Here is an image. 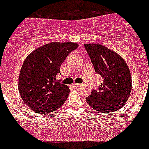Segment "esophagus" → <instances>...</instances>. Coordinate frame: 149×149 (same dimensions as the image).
<instances>
[{"label":"esophagus","mask_w":149,"mask_h":149,"mask_svg":"<svg viewBox=\"0 0 149 149\" xmlns=\"http://www.w3.org/2000/svg\"><path fill=\"white\" fill-rule=\"evenodd\" d=\"M72 87L73 88H78V87H79V86H81V84H77V83H73V84L72 85Z\"/></svg>","instance_id":"esophagus-1"}]
</instances>
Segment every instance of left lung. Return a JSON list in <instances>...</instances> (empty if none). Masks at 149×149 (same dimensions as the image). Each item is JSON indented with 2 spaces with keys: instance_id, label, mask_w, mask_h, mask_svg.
<instances>
[{
  "instance_id": "8db88e82",
  "label": "left lung",
  "mask_w": 149,
  "mask_h": 149,
  "mask_svg": "<svg viewBox=\"0 0 149 149\" xmlns=\"http://www.w3.org/2000/svg\"><path fill=\"white\" fill-rule=\"evenodd\" d=\"M96 73L104 79L103 83L93 89L86 98L94 110L102 113L118 111L128 100L132 78L123 57L109 48L98 44H85Z\"/></svg>"
}]
</instances>
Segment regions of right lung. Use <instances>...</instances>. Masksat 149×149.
<instances>
[{"label":"right lung","instance_id":"add662e5","mask_svg":"<svg viewBox=\"0 0 149 149\" xmlns=\"http://www.w3.org/2000/svg\"><path fill=\"white\" fill-rule=\"evenodd\" d=\"M77 47V44L70 42H52L26 57L19 77V92L32 111L48 113L63 105L70 89L56 77L67 55Z\"/></svg>","mask_w":149,"mask_h":149}]
</instances>
